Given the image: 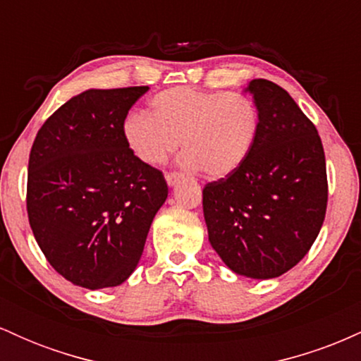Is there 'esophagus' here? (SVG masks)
<instances>
[{
    "label": "esophagus",
    "mask_w": 361,
    "mask_h": 361,
    "mask_svg": "<svg viewBox=\"0 0 361 361\" xmlns=\"http://www.w3.org/2000/svg\"><path fill=\"white\" fill-rule=\"evenodd\" d=\"M180 178H181L180 173H176V171L168 173V175H166V181H168V185H169V186H175V185L178 183V181H180Z\"/></svg>",
    "instance_id": "esophagus-1"
}]
</instances>
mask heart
<instances>
[{
  "mask_svg": "<svg viewBox=\"0 0 361 361\" xmlns=\"http://www.w3.org/2000/svg\"><path fill=\"white\" fill-rule=\"evenodd\" d=\"M256 130L258 111L244 94L176 86L152 98L151 115H130L123 137L146 164H163L181 139L186 168L224 178L250 154Z\"/></svg>",
  "mask_w": 361,
  "mask_h": 361,
  "instance_id": "1",
  "label": "heart"
}]
</instances>
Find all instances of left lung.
I'll list each match as a JSON object with an SVG mask.
<instances>
[{
    "instance_id": "left-lung-1",
    "label": "left lung",
    "mask_w": 361,
    "mask_h": 361,
    "mask_svg": "<svg viewBox=\"0 0 361 361\" xmlns=\"http://www.w3.org/2000/svg\"><path fill=\"white\" fill-rule=\"evenodd\" d=\"M258 109L250 154L234 173L207 183L209 241L238 275L268 280L307 255L327 207L326 157L317 128L281 86L252 80Z\"/></svg>"
}]
</instances>
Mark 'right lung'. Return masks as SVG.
Returning a JSON list of instances; mask_svg holds the SVG:
<instances>
[{
    "label": "right lung",
    "instance_id": "obj_1",
    "mask_svg": "<svg viewBox=\"0 0 361 361\" xmlns=\"http://www.w3.org/2000/svg\"><path fill=\"white\" fill-rule=\"evenodd\" d=\"M147 90L82 91L45 120L32 146V233L54 270L80 287H117L132 275L168 197L163 173L123 137L128 110Z\"/></svg>",
    "mask_w": 361,
    "mask_h": 361
}]
</instances>
